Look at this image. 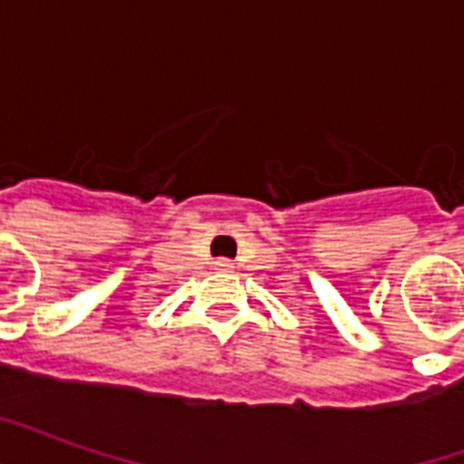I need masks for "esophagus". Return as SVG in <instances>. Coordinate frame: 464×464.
Segmentation results:
<instances>
[{"label": "esophagus", "instance_id": "obj_1", "mask_svg": "<svg viewBox=\"0 0 464 464\" xmlns=\"http://www.w3.org/2000/svg\"><path fill=\"white\" fill-rule=\"evenodd\" d=\"M213 271L231 273L233 271V263L228 261V258H218V261H213Z\"/></svg>", "mask_w": 464, "mask_h": 464}]
</instances>
